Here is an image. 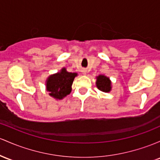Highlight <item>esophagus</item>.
<instances>
[{"instance_id": "esophagus-1", "label": "esophagus", "mask_w": 160, "mask_h": 160, "mask_svg": "<svg viewBox=\"0 0 160 160\" xmlns=\"http://www.w3.org/2000/svg\"><path fill=\"white\" fill-rule=\"evenodd\" d=\"M83 74H86V73H87V71H85V70H83Z\"/></svg>"}]
</instances>
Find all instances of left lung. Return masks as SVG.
<instances>
[{
    "label": "left lung",
    "mask_w": 160,
    "mask_h": 160,
    "mask_svg": "<svg viewBox=\"0 0 160 160\" xmlns=\"http://www.w3.org/2000/svg\"><path fill=\"white\" fill-rule=\"evenodd\" d=\"M96 87L99 90L105 92H108L111 91L112 86H111V80H109L108 77H107L105 75H99L96 77Z\"/></svg>",
    "instance_id": "8db88e82"
}]
</instances>
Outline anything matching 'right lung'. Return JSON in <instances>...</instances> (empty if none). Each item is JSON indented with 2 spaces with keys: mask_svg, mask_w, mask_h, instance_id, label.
<instances>
[{
  "mask_svg": "<svg viewBox=\"0 0 160 160\" xmlns=\"http://www.w3.org/2000/svg\"><path fill=\"white\" fill-rule=\"evenodd\" d=\"M77 73H70L64 68L60 72L51 75L46 80V90L49 96L56 99H62L71 92V86Z\"/></svg>",
  "mask_w": 160,
  "mask_h": 160,
  "instance_id": "right-lung-1",
  "label": "right lung"
}]
</instances>
